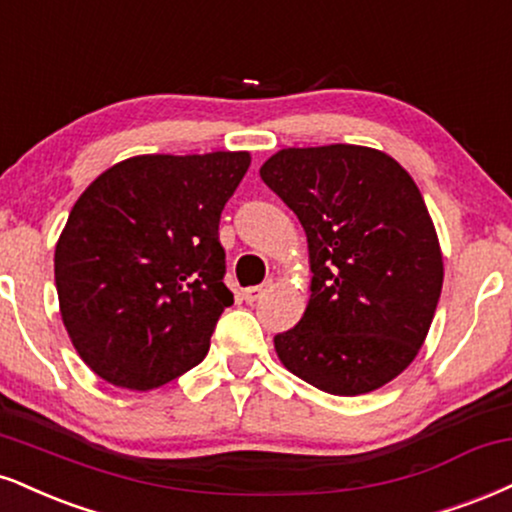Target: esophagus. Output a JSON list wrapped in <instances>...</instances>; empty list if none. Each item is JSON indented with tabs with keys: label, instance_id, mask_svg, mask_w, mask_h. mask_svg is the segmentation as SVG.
<instances>
[{
	"label": "esophagus",
	"instance_id": "1",
	"mask_svg": "<svg viewBox=\"0 0 512 512\" xmlns=\"http://www.w3.org/2000/svg\"><path fill=\"white\" fill-rule=\"evenodd\" d=\"M269 291V283H262V286H252V288H245V291L243 293H240V295H243V300H245V303H257V300H260L262 298V295L264 293H267Z\"/></svg>",
	"mask_w": 512,
	"mask_h": 512
}]
</instances>
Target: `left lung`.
I'll return each mask as SVG.
<instances>
[{"label": "left lung", "instance_id": "left-lung-1", "mask_svg": "<svg viewBox=\"0 0 512 512\" xmlns=\"http://www.w3.org/2000/svg\"><path fill=\"white\" fill-rule=\"evenodd\" d=\"M260 176L310 245V303L274 336L279 360L334 396L389 384L422 348L443 283L420 188L396 159L357 145L288 147Z\"/></svg>", "mask_w": 512, "mask_h": 512}]
</instances>
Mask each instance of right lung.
<instances>
[{
	"label": "right lung",
	"instance_id": "add662e5",
	"mask_svg": "<svg viewBox=\"0 0 512 512\" xmlns=\"http://www.w3.org/2000/svg\"><path fill=\"white\" fill-rule=\"evenodd\" d=\"M248 152L145 155L73 205L54 252L61 319L97 377L147 391L200 365L233 305L219 219Z\"/></svg>",
	"mask_w": 512,
	"mask_h": 512
}]
</instances>
